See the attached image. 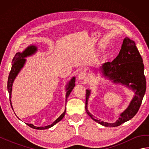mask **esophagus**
<instances>
[{
  "label": "esophagus",
  "mask_w": 149,
  "mask_h": 149,
  "mask_svg": "<svg viewBox=\"0 0 149 149\" xmlns=\"http://www.w3.org/2000/svg\"><path fill=\"white\" fill-rule=\"evenodd\" d=\"M86 72H85L84 71H82L78 74V80L83 81V79H84L85 78H86Z\"/></svg>",
  "instance_id": "obj_1"
}]
</instances>
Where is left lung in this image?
I'll use <instances>...</instances> for the list:
<instances>
[{"label":"left lung","instance_id":"obj_1","mask_svg":"<svg viewBox=\"0 0 149 149\" xmlns=\"http://www.w3.org/2000/svg\"><path fill=\"white\" fill-rule=\"evenodd\" d=\"M102 77L111 81L114 84H120L129 88L134 93L129 105L114 123L101 122L88 110V102L91 90H86V111L94 121L105 127H117L131 120L138 111L146 91V79L144 75L143 59L133 40L125 37L123 39L118 55L111 62H107L99 69Z\"/></svg>","mask_w":149,"mask_h":149}]
</instances>
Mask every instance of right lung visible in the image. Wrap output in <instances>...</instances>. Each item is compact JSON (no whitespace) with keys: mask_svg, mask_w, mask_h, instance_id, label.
I'll return each mask as SVG.
<instances>
[{"mask_svg":"<svg viewBox=\"0 0 149 149\" xmlns=\"http://www.w3.org/2000/svg\"><path fill=\"white\" fill-rule=\"evenodd\" d=\"M37 50H38V48L36 46L34 45H29L28 46L23 52H17L15 54L13 59L11 69L10 73H9V75L8 77V91L9 95V100H10V104L13 109V106L11 104V93H12L13 83L15 78L17 76L18 73L20 72L22 68L24 67L25 63L26 62V59L25 58H27V57H29L34 54L37 52ZM75 77H73L71 79L68 81L67 84H66V100H65L66 103L68 96L70 95V94L73 88H74L75 86ZM65 113H66V109L64 111V112H63L61 115H60L58 118L52 123V124L47 126H45V127H36V126H34L33 124H32V123H26V124L28 126H29V127L31 128H33L35 129H40V130H43V129H49L51 127H52V126L54 125L55 124H56V123L59 122V121H61L63 117H64Z\"/></svg>","mask_w":149,"mask_h":149,"instance_id":"obj_1","label":"right lung"}]
</instances>
